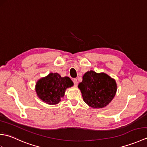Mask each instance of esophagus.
Instances as JSON below:
<instances>
[{"instance_id":"esophagus-1","label":"esophagus","mask_w":147,"mask_h":147,"mask_svg":"<svg viewBox=\"0 0 147 147\" xmlns=\"http://www.w3.org/2000/svg\"><path fill=\"white\" fill-rule=\"evenodd\" d=\"M73 83H74V86H77V85H78V80H77V79H74L73 80Z\"/></svg>"}]
</instances>
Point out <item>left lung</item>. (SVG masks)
Here are the masks:
<instances>
[{
	"label": "left lung",
	"mask_w": 147,
	"mask_h": 147,
	"mask_svg": "<svg viewBox=\"0 0 147 147\" xmlns=\"http://www.w3.org/2000/svg\"><path fill=\"white\" fill-rule=\"evenodd\" d=\"M78 88L84 102L93 109L104 108L113 100L116 94L115 80L105 73H97L90 70L83 76Z\"/></svg>",
	"instance_id": "1"
}]
</instances>
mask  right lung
Here are the masks:
<instances>
[{
    "instance_id": "1",
    "label": "right lung",
    "mask_w": 147,
    "mask_h": 147,
    "mask_svg": "<svg viewBox=\"0 0 147 147\" xmlns=\"http://www.w3.org/2000/svg\"><path fill=\"white\" fill-rule=\"evenodd\" d=\"M73 85L68 76L61 77L57 73H51L37 81L35 91L42 101L49 105H56L64 97L66 89Z\"/></svg>"
}]
</instances>
